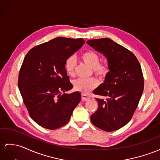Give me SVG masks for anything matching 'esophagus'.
Masks as SVG:
<instances>
[{"label":"esophagus","mask_w":160,"mask_h":160,"mask_svg":"<svg viewBox=\"0 0 160 160\" xmlns=\"http://www.w3.org/2000/svg\"><path fill=\"white\" fill-rule=\"evenodd\" d=\"M81 99L83 101H87L88 100H89V97L86 94H84V93H82L81 94Z\"/></svg>","instance_id":"1"}]
</instances>
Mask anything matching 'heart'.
<instances>
[{
	"mask_svg": "<svg viewBox=\"0 0 160 160\" xmlns=\"http://www.w3.org/2000/svg\"><path fill=\"white\" fill-rule=\"evenodd\" d=\"M81 60L85 64L93 69L95 75L99 77L103 78L106 76L109 69L108 66L104 64H99L100 58L96 53L88 51L84 52L81 56ZM76 67V60L75 58L71 56L68 58L65 62V69L70 76L75 75V69ZM98 83L95 78L89 79H77L73 81V86L77 91H79L84 94H88L93 89H95Z\"/></svg>",
	"mask_w": 160,
	"mask_h": 160,
	"instance_id": "obj_1",
	"label": "heart"
}]
</instances>
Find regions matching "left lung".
Segmentation results:
<instances>
[{
	"label": "left lung",
	"instance_id": "1",
	"mask_svg": "<svg viewBox=\"0 0 160 160\" xmlns=\"http://www.w3.org/2000/svg\"><path fill=\"white\" fill-rule=\"evenodd\" d=\"M87 43L107 58L109 69L104 83L93 93L98 108L91 115L92 123L112 132L126 126L134 115L144 89L141 65L130 51L108 38L89 40Z\"/></svg>",
	"mask_w": 160,
	"mask_h": 160
}]
</instances>
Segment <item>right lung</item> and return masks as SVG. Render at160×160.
Instances as JSON below:
<instances>
[{
    "label": "right lung",
    "mask_w": 160,
    "mask_h": 160,
    "mask_svg": "<svg viewBox=\"0 0 160 160\" xmlns=\"http://www.w3.org/2000/svg\"><path fill=\"white\" fill-rule=\"evenodd\" d=\"M83 38L57 37L30 49L23 61L18 88L30 118L41 127L56 130L66 125L81 101L72 88L65 62L85 44Z\"/></svg>",
    "instance_id": "1"
}]
</instances>
